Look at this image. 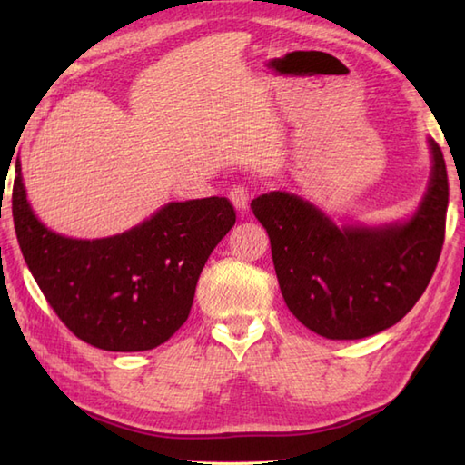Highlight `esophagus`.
<instances>
[{
    "mask_svg": "<svg viewBox=\"0 0 465 465\" xmlns=\"http://www.w3.org/2000/svg\"><path fill=\"white\" fill-rule=\"evenodd\" d=\"M230 200H232L235 210H238L240 213H245L250 205V190L245 185H233L230 192Z\"/></svg>",
    "mask_w": 465,
    "mask_h": 465,
    "instance_id": "1",
    "label": "esophagus"
}]
</instances>
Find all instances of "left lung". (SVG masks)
<instances>
[{
	"label": "left lung",
	"mask_w": 465,
	"mask_h": 465,
	"mask_svg": "<svg viewBox=\"0 0 465 465\" xmlns=\"http://www.w3.org/2000/svg\"><path fill=\"white\" fill-rule=\"evenodd\" d=\"M431 177L411 220L338 227L285 192L252 202L265 227L280 290L305 328L328 340H361L391 328L426 292L446 238L448 172L430 140Z\"/></svg>",
	"instance_id": "left-lung-1"
}]
</instances>
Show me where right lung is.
Returning a JSON list of instances; mask_svg holds the SVG:
<instances>
[{
  "mask_svg": "<svg viewBox=\"0 0 465 465\" xmlns=\"http://www.w3.org/2000/svg\"><path fill=\"white\" fill-rule=\"evenodd\" d=\"M12 212L19 248L47 303L94 348L143 351L190 315L203 265L235 223L227 197L173 202L130 232L72 240L37 220L15 162Z\"/></svg>",
  "mask_w": 465,
  "mask_h": 465,
  "instance_id": "1",
  "label": "right lung"
}]
</instances>
